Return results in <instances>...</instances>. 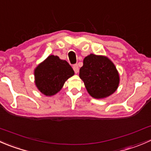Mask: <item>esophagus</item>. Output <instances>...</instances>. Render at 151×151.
<instances>
[{"instance_id": "34e87169", "label": "esophagus", "mask_w": 151, "mask_h": 151, "mask_svg": "<svg viewBox=\"0 0 151 151\" xmlns=\"http://www.w3.org/2000/svg\"><path fill=\"white\" fill-rule=\"evenodd\" d=\"M73 69H74V72H75L76 74H77V73L79 72V66L77 65V64H76V65H73Z\"/></svg>"}]
</instances>
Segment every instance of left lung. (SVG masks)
I'll use <instances>...</instances> for the list:
<instances>
[{
	"mask_svg": "<svg viewBox=\"0 0 151 151\" xmlns=\"http://www.w3.org/2000/svg\"><path fill=\"white\" fill-rule=\"evenodd\" d=\"M79 75L88 93L95 99L108 97L119 87V72L114 63L103 55L90 54L86 57Z\"/></svg>",
	"mask_w": 151,
	"mask_h": 151,
	"instance_id": "8db88e82",
	"label": "left lung"
}]
</instances>
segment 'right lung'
<instances>
[{
    "label": "right lung",
    "instance_id": "obj_1",
    "mask_svg": "<svg viewBox=\"0 0 151 151\" xmlns=\"http://www.w3.org/2000/svg\"><path fill=\"white\" fill-rule=\"evenodd\" d=\"M74 74V70L67 61L52 55L40 63L34 71L37 88L47 96L58 93L65 81Z\"/></svg>",
    "mask_w": 151,
    "mask_h": 151
}]
</instances>
